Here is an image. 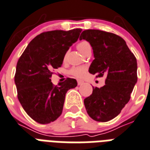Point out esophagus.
I'll return each mask as SVG.
<instances>
[{
  "label": "esophagus",
  "instance_id": "obj_1",
  "mask_svg": "<svg viewBox=\"0 0 150 150\" xmlns=\"http://www.w3.org/2000/svg\"><path fill=\"white\" fill-rule=\"evenodd\" d=\"M77 82H78V85H79V86L83 85V83H84V82H83V80H78Z\"/></svg>",
  "mask_w": 150,
  "mask_h": 150
}]
</instances>
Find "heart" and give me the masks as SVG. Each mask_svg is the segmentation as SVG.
I'll return each mask as SVG.
<instances>
[{
    "label": "heart",
    "mask_w": 150,
    "mask_h": 150,
    "mask_svg": "<svg viewBox=\"0 0 150 150\" xmlns=\"http://www.w3.org/2000/svg\"><path fill=\"white\" fill-rule=\"evenodd\" d=\"M88 45H90L89 43L87 42H81L80 43L77 45V49L79 50L81 53H83V52L84 51V50L86 49V47H87ZM66 56H64V59ZM68 73L70 74L71 75H73L76 78H83L84 75H86V67H74L72 68H71Z\"/></svg>",
    "instance_id": "heart-1"
}]
</instances>
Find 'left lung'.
<instances>
[{
  "label": "left lung",
  "mask_w": 150,
  "mask_h": 150,
  "mask_svg": "<svg viewBox=\"0 0 150 150\" xmlns=\"http://www.w3.org/2000/svg\"><path fill=\"white\" fill-rule=\"evenodd\" d=\"M92 46L94 60L89 72L97 77L107 75L105 85L93 88L84 99L88 115L98 122H107L120 113L131 98L137 83V60L126 42L112 33L86 30L80 35Z\"/></svg>",
  "instance_id": "8db88e82"
}]
</instances>
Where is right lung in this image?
<instances>
[{
    "label": "right lung",
    "mask_w": 150,
    "mask_h": 150,
    "mask_svg": "<svg viewBox=\"0 0 150 150\" xmlns=\"http://www.w3.org/2000/svg\"><path fill=\"white\" fill-rule=\"evenodd\" d=\"M82 29L43 32L30 42L17 62L15 75L18 99L27 115L46 124L61 115L67 90L77 86L67 78L58 86L51 82L53 69L61 67L69 47Z\"/></svg>",
    "instance_id": "right-lung-1"
}]
</instances>
